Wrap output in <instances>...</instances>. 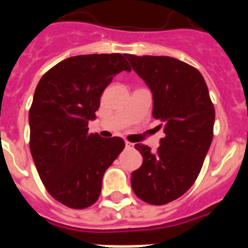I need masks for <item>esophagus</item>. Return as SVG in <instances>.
Returning a JSON list of instances; mask_svg holds the SVG:
<instances>
[{
  "label": "esophagus",
  "mask_w": 248,
  "mask_h": 248,
  "mask_svg": "<svg viewBox=\"0 0 248 248\" xmlns=\"http://www.w3.org/2000/svg\"><path fill=\"white\" fill-rule=\"evenodd\" d=\"M133 146H134V145H133V144L129 143V141H125V148L126 149H131V148H133Z\"/></svg>",
  "instance_id": "obj_1"
}]
</instances>
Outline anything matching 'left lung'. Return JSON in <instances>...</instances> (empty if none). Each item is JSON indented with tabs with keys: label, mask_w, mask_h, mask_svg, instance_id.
Masks as SVG:
<instances>
[{
	"label": "left lung",
	"mask_w": 248,
	"mask_h": 248,
	"mask_svg": "<svg viewBox=\"0 0 248 248\" xmlns=\"http://www.w3.org/2000/svg\"><path fill=\"white\" fill-rule=\"evenodd\" d=\"M153 94V117L163 122L165 138L155 153L137 144L143 164L131 172V187L150 205H165L195 183L214 134L215 109L196 68L166 56L125 54Z\"/></svg>",
	"instance_id": "obj_1"
}]
</instances>
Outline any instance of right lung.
<instances>
[{"label":"right lung","instance_id":"1","mask_svg":"<svg viewBox=\"0 0 248 248\" xmlns=\"http://www.w3.org/2000/svg\"><path fill=\"white\" fill-rule=\"evenodd\" d=\"M123 71L131 68L119 53L71 57L50 68L34 92L31 154L47 191L71 209L98 200L103 175L125 146L122 138L88 133L103 91Z\"/></svg>","mask_w":248,"mask_h":248}]
</instances>
